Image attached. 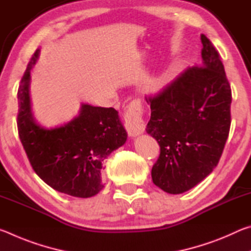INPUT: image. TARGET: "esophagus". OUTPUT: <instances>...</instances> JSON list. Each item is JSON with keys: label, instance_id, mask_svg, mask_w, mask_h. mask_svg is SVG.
I'll list each match as a JSON object with an SVG mask.
<instances>
[{"label": "esophagus", "instance_id": "obj_1", "mask_svg": "<svg viewBox=\"0 0 251 251\" xmlns=\"http://www.w3.org/2000/svg\"><path fill=\"white\" fill-rule=\"evenodd\" d=\"M143 106L142 101L135 100L127 106L125 112V127L127 133L131 137L138 136L144 133L146 124L143 120Z\"/></svg>", "mask_w": 251, "mask_h": 251}]
</instances>
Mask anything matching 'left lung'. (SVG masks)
I'll return each instance as SVG.
<instances>
[{"instance_id": "1", "label": "left lung", "mask_w": 251, "mask_h": 251, "mask_svg": "<svg viewBox=\"0 0 251 251\" xmlns=\"http://www.w3.org/2000/svg\"><path fill=\"white\" fill-rule=\"evenodd\" d=\"M201 66L188 67L163 91L146 97V131L160 147L152 182L181 194L209 175L222 157L230 129L231 90L219 54L201 34Z\"/></svg>"}]
</instances>
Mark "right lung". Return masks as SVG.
I'll list each match as a JSON object with an SVG mask.
<instances>
[{
    "mask_svg": "<svg viewBox=\"0 0 251 251\" xmlns=\"http://www.w3.org/2000/svg\"><path fill=\"white\" fill-rule=\"evenodd\" d=\"M40 56L33 54L21 80L18 129L34 172L59 193L88 198L103 189L101 169L109 154L123 146L127 133L113 107L82 104L78 116L55 128H45L33 116L29 100L31 70Z\"/></svg>",
    "mask_w": 251,
    "mask_h": 251,
    "instance_id": "obj_1",
    "label": "right lung"
}]
</instances>
